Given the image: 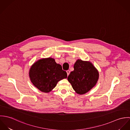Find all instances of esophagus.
<instances>
[{"instance_id": "obj_1", "label": "esophagus", "mask_w": 130, "mask_h": 130, "mask_svg": "<svg viewBox=\"0 0 130 130\" xmlns=\"http://www.w3.org/2000/svg\"><path fill=\"white\" fill-rule=\"evenodd\" d=\"M67 75H68V76L70 74V71H69V70H68V71H67Z\"/></svg>"}]
</instances>
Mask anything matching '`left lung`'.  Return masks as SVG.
I'll return each instance as SVG.
<instances>
[{
	"label": "left lung",
	"instance_id": "8db88e82",
	"mask_svg": "<svg viewBox=\"0 0 130 130\" xmlns=\"http://www.w3.org/2000/svg\"><path fill=\"white\" fill-rule=\"evenodd\" d=\"M74 71L68 77L74 91L83 94L90 91L96 85L99 77L96 69L89 61L77 59L74 63Z\"/></svg>",
	"mask_w": 130,
	"mask_h": 130
}]
</instances>
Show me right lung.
<instances>
[{
    "label": "right lung",
    "instance_id": "1",
    "mask_svg": "<svg viewBox=\"0 0 130 130\" xmlns=\"http://www.w3.org/2000/svg\"><path fill=\"white\" fill-rule=\"evenodd\" d=\"M29 75L32 84L39 91L49 93L56 87L57 83L67 77V73L62 70L52 57L41 58L31 67Z\"/></svg>",
    "mask_w": 130,
    "mask_h": 130
}]
</instances>
